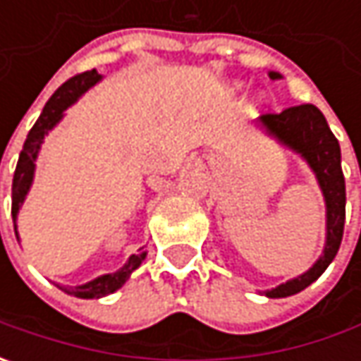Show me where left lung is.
<instances>
[{
  "instance_id": "left-lung-1",
  "label": "left lung",
  "mask_w": 361,
  "mask_h": 361,
  "mask_svg": "<svg viewBox=\"0 0 361 361\" xmlns=\"http://www.w3.org/2000/svg\"><path fill=\"white\" fill-rule=\"evenodd\" d=\"M269 76L273 80L281 78L277 72H271ZM259 122L281 145L293 148L307 160L326 197L327 241L324 255L317 259L312 269L299 275L298 279H291L271 291H265L267 298H287L312 285L327 269L334 257L338 255L345 221V178L341 171V150L338 138L329 130L326 116L317 106H289L283 112L263 114Z\"/></svg>"
}]
</instances>
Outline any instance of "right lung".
Masks as SVG:
<instances>
[{
	"mask_svg": "<svg viewBox=\"0 0 361 361\" xmlns=\"http://www.w3.org/2000/svg\"><path fill=\"white\" fill-rule=\"evenodd\" d=\"M100 74L96 70L90 72H82L76 74L74 78H70L68 82H63L58 90L54 92V96L48 100V104L44 106V112L39 120L34 124V128L30 130L25 142H23V150L20 152V160H18V166H16V173H13V185H11V216H13V223L18 219V211H20L21 202L25 199L27 190L32 187V180H34V169H35V157L39 152V146L44 142V136L51 130L60 118H62V112L70 104H74L78 98L88 90L90 86H94ZM18 235V231H16ZM146 253H138V255H130L128 263L118 269L116 273H110V275H102L98 279H94L90 283L78 285V287H63L66 293L70 295H76L82 299H94V298H104L108 293L120 289L122 285L126 283V279L130 277V273L142 261H145Z\"/></svg>",
	"mask_w": 361,
	"mask_h": 361,
	"instance_id": "obj_1",
	"label": "right lung"
}]
</instances>
